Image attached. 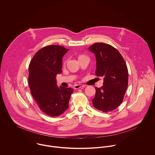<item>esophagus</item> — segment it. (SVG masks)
<instances>
[{"instance_id":"1","label":"esophagus","mask_w":155,"mask_h":155,"mask_svg":"<svg viewBox=\"0 0 155 155\" xmlns=\"http://www.w3.org/2000/svg\"><path fill=\"white\" fill-rule=\"evenodd\" d=\"M85 87V86L83 85H74V89H78L81 88H83V87Z\"/></svg>"}]
</instances>
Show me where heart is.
Listing matches in <instances>:
<instances>
[{"mask_svg": "<svg viewBox=\"0 0 155 155\" xmlns=\"http://www.w3.org/2000/svg\"><path fill=\"white\" fill-rule=\"evenodd\" d=\"M82 56H84V55H81V56H79V57H82ZM65 63H66V61L64 62V64H65Z\"/></svg>", "mask_w": 155, "mask_h": 155, "instance_id": "heart-1", "label": "heart"}]
</instances>
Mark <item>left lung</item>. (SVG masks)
I'll return each instance as SVG.
<instances>
[{"instance_id":"obj_1","label":"left lung","mask_w":155,"mask_h":155,"mask_svg":"<svg viewBox=\"0 0 155 155\" xmlns=\"http://www.w3.org/2000/svg\"><path fill=\"white\" fill-rule=\"evenodd\" d=\"M89 49L96 57V76L104 78L103 86L95 88L92 105L103 112L114 110L122 103L128 87L126 63L118 50L110 45L95 43Z\"/></svg>"}]
</instances>
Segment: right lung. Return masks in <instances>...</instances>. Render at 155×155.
Here are the masks:
<instances>
[{
  "label": "right lung",
  "instance_id": "right-lung-1",
  "mask_svg": "<svg viewBox=\"0 0 155 155\" xmlns=\"http://www.w3.org/2000/svg\"><path fill=\"white\" fill-rule=\"evenodd\" d=\"M68 50L59 45L45 46L35 54L28 66L31 94L40 109L51 117L66 110L73 92L71 88H59L55 79L62 71V58Z\"/></svg>",
  "mask_w": 155,
  "mask_h": 155
}]
</instances>
